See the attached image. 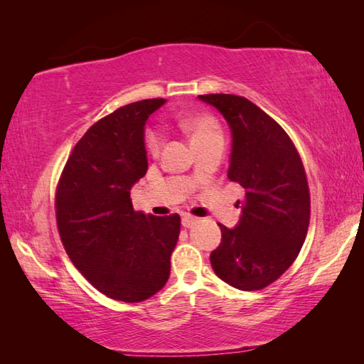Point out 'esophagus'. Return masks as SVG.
Listing matches in <instances>:
<instances>
[{
  "instance_id": "obj_1",
  "label": "esophagus",
  "mask_w": 364,
  "mask_h": 364,
  "mask_svg": "<svg viewBox=\"0 0 364 364\" xmlns=\"http://www.w3.org/2000/svg\"><path fill=\"white\" fill-rule=\"evenodd\" d=\"M197 218H194V215H191V214H183L181 215V223H183V227H186V228H191L192 225H196L197 223Z\"/></svg>"
}]
</instances>
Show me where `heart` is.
Listing matches in <instances>:
<instances>
[{
  "instance_id": "1",
  "label": "heart",
  "mask_w": 364,
  "mask_h": 364,
  "mask_svg": "<svg viewBox=\"0 0 364 364\" xmlns=\"http://www.w3.org/2000/svg\"><path fill=\"white\" fill-rule=\"evenodd\" d=\"M181 129L191 137V142H202L206 139H211L215 136H222L219 125L215 120L210 115L205 114H197V115H189V117H184L180 120ZM145 145L150 153H158L159 145H161V137L156 131H146L145 134Z\"/></svg>"
}]
</instances>
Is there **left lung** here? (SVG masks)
I'll return each mask as SVG.
<instances>
[{
	"label": "left lung",
	"instance_id": "obj_1",
	"mask_svg": "<svg viewBox=\"0 0 364 364\" xmlns=\"http://www.w3.org/2000/svg\"><path fill=\"white\" fill-rule=\"evenodd\" d=\"M198 98L227 120L228 178L245 189L236 227L219 225L222 241L211 252V266L233 288L258 291L288 270L305 242L310 191L304 164L284 129L250 100L230 94Z\"/></svg>",
	"mask_w": 364,
	"mask_h": 364
}]
</instances>
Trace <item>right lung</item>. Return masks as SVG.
I'll return each mask as SVG.
<instances>
[{"label": "right lung", "mask_w": 364, "mask_h": 364, "mask_svg": "<svg viewBox=\"0 0 364 364\" xmlns=\"http://www.w3.org/2000/svg\"><path fill=\"white\" fill-rule=\"evenodd\" d=\"M166 103L142 100L92 125L60 176L56 219L75 267L105 296L136 304L164 288L180 215L136 213L129 191L149 168L145 122Z\"/></svg>", "instance_id": "obj_1"}]
</instances>
